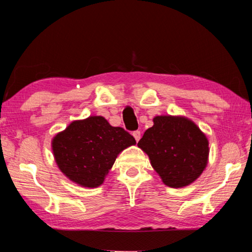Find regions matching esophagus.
<instances>
[{
    "mask_svg": "<svg viewBox=\"0 0 252 252\" xmlns=\"http://www.w3.org/2000/svg\"><path fill=\"white\" fill-rule=\"evenodd\" d=\"M132 136L134 137V139H136V141L138 142V141H139V139H140V131H139V130L133 131V132H132Z\"/></svg>",
    "mask_w": 252,
    "mask_h": 252,
    "instance_id": "esophagus-1",
    "label": "esophagus"
}]
</instances>
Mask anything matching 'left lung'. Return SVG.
I'll use <instances>...</instances> for the list:
<instances>
[{
	"instance_id": "obj_1",
	"label": "left lung",
	"mask_w": 252,
	"mask_h": 252,
	"mask_svg": "<svg viewBox=\"0 0 252 252\" xmlns=\"http://www.w3.org/2000/svg\"><path fill=\"white\" fill-rule=\"evenodd\" d=\"M138 146L165 185L181 188L202 173L208 158V140L193 122L175 116H156Z\"/></svg>"
}]
</instances>
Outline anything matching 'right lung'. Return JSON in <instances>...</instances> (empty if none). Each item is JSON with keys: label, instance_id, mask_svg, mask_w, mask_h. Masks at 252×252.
I'll use <instances>...</instances> for the list:
<instances>
[{"label": "right lung", "instance_id": "obj_1", "mask_svg": "<svg viewBox=\"0 0 252 252\" xmlns=\"http://www.w3.org/2000/svg\"><path fill=\"white\" fill-rule=\"evenodd\" d=\"M136 144L123 127L112 126L103 116L74 121L52 142L56 163L67 178L82 187L96 188L123 149Z\"/></svg>", "mask_w": 252, "mask_h": 252}]
</instances>
